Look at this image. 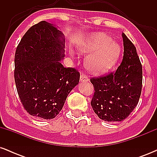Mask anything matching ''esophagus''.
<instances>
[{
	"mask_svg": "<svg viewBox=\"0 0 157 157\" xmlns=\"http://www.w3.org/2000/svg\"><path fill=\"white\" fill-rule=\"evenodd\" d=\"M89 81V77H88L86 75H83V74H82V75H80V82H88Z\"/></svg>",
	"mask_w": 157,
	"mask_h": 157,
	"instance_id": "34e87169",
	"label": "esophagus"
}]
</instances>
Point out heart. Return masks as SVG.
<instances>
[{
  "instance_id": "obj_1",
  "label": "heart",
  "mask_w": 157,
  "mask_h": 157,
  "mask_svg": "<svg viewBox=\"0 0 157 157\" xmlns=\"http://www.w3.org/2000/svg\"><path fill=\"white\" fill-rule=\"evenodd\" d=\"M78 49L81 54H89L85 59V66L94 74L108 71L116 63L120 53L117 43L101 32L90 35L79 46Z\"/></svg>"
}]
</instances>
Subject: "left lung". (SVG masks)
Instances as JSON below:
<instances>
[{
  "instance_id": "8db88e82",
  "label": "left lung",
  "mask_w": 157,
  "mask_h": 157,
  "mask_svg": "<svg viewBox=\"0 0 157 157\" xmlns=\"http://www.w3.org/2000/svg\"><path fill=\"white\" fill-rule=\"evenodd\" d=\"M123 58L117 69L105 76L93 77L94 88L91 105L99 118L122 121L137 105L142 91V68L136 47L125 34Z\"/></svg>"
}]
</instances>
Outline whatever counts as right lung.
Instances as JSON below:
<instances>
[{"instance_id":"add662e5","label":"right lung","mask_w":157,"mask_h":157,"mask_svg":"<svg viewBox=\"0 0 157 157\" xmlns=\"http://www.w3.org/2000/svg\"><path fill=\"white\" fill-rule=\"evenodd\" d=\"M63 34L55 25L40 21L23 35L16 48L15 81L26 111L51 120L62 110L66 97L80 80L74 68H65Z\"/></svg>"}]
</instances>
